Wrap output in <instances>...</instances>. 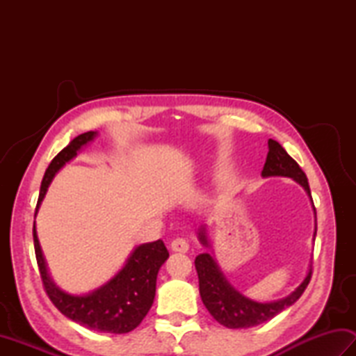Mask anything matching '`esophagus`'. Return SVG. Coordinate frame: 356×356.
Wrapping results in <instances>:
<instances>
[{"label":"esophagus","mask_w":356,"mask_h":356,"mask_svg":"<svg viewBox=\"0 0 356 356\" xmlns=\"http://www.w3.org/2000/svg\"><path fill=\"white\" fill-rule=\"evenodd\" d=\"M171 249L174 252H188V249H190V243L185 238H174L171 241Z\"/></svg>","instance_id":"34e87169"}]
</instances>
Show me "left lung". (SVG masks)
I'll use <instances>...</instances> for the list:
<instances>
[{
	"instance_id": "obj_1",
	"label": "left lung",
	"mask_w": 356,
	"mask_h": 356,
	"mask_svg": "<svg viewBox=\"0 0 356 356\" xmlns=\"http://www.w3.org/2000/svg\"><path fill=\"white\" fill-rule=\"evenodd\" d=\"M268 157L264 162L261 176L272 177V176H283L291 177L295 182H298L305 188L309 197L312 200L311 188L305 171L300 168V165L286 153V149L280 145L277 140H268ZM314 203V202H312ZM315 211V208H314ZM316 234V229H315ZM314 234V236H315ZM199 240L203 246H208L207 231L205 226L199 229ZM195 269L199 275V291L203 305L207 306L209 314L214 316V320L223 324L225 327L229 329H246L274 318L275 315L283 312L286 307L292 306L307 287L312 277V264L309 269L306 278L301 284L287 297L270 301V303H259L251 298L241 295L238 291L228 283V280L222 274L220 268L217 266L214 257H211L208 252L200 254L195 257Z\"/></svg>"
}]
</instances>
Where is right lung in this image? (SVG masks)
Wrapping results in <instances>:
<instances>
[{
    "label": "right lung",
    "mask_w": 356,
    "mask_h": 356,
    "mask_svg": "<svg viewBox=\"0 0 356 356\" xmlns=\"http://www.w3.org/2000/svg\"><path fill=\"white\" fill-rule=\"evenodd\" d=\"M96 134V131L79 134L63 151H59L50 162L41 182L36 213L55 174L73 157H76L78 151L88 142H92ZM33 245L44 289L51 303L67 318L87 329L105 332V334H127V332H131L139 326L148 314L149 307L153 306L157 272L170 257L162 240L143 243L134 249L131 255L128 257L125 266L110 282L90 293L72 295L59 289L50 278L40 240L36 236L35 223Z\"/></svg>",
    "instance_id": "right-lung-1"
}]
</instances>
